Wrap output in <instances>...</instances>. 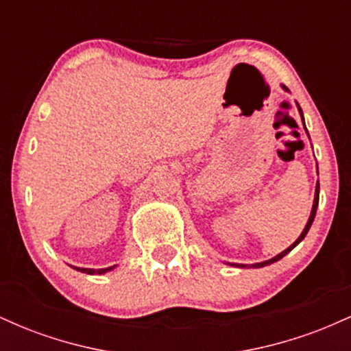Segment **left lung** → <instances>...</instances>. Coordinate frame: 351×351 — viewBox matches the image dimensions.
I'll list each match as a JSON object with an SVG mask.
<instances>
[{
    "label": "left lung",
    "instance_id": "left-lung-1",
    "mask_svg": "<svg viewBox=\"0 0 351 351\" xmlns=\"http://www.w3.org/2000/svg\"><path fill=\"white\" fill-rule=\"evenodd\" d=\"M284 87V86H282ZM285 88V87H284ZM285 90H287V88H285ZM297 107H299V112H300V115H302V108H300V106L299 104H297ZM302 120H304V115H302ZM304 127H305V123H304ZM305 130H307V128H305ZM318 195H320V184L317 183V186H315V199H313V206H312V213H310V217H308V221H307V224H305V228H304V231H302V234L297 237V241L295 243H293L292 245H289L287 249H285V251H282L280 254H277L276 257H272V259H269V261H264V263H257V264H252L251 267H264V265H269V264H272V263H277V261H280L282 257L285 256V254H289L292 251L293 247H295L297 244L300 243L302 239H304L305 236H307V232H308V229H310V226H312V223H313V219H315V213H317V206H318ZM232 265H236V267H247V265L245 264H232Z\"/></svg>",
    "mask_w": 351,
    "mask_h": 351
}]
</instances>
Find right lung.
<instances>
[{
    "mask_svg": "<svg viewBox=\"0 0 351 351\" xmlns=\"http://www.w3.org/2000/svg\"><path fill=\"white\" fill-rule=\"evenodd\" d=\"M115 265H112V267H106V269H86V267H74L75 271H80V272H84V274H90V276H94V274H106V272H108V271H112V269H114Z\"/></svg>",
    "mask_w": 351,
    "mask_h": 351,
    "instance_id": "obj_1",
    "label": "right lung"
}]
</instances>
